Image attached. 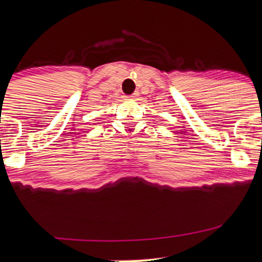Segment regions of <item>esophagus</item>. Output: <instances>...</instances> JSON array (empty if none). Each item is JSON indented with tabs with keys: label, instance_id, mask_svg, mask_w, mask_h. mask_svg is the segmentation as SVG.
<instances>
[{
	"label": "esophagus",
	"instance_id": "1",
	"mask_svg": "<svg viewBox=\"0 0 262 262\" xmlns=\"http://www.w3.org/2000/svg\"><path fill=\"white\" fill-rule=\"evenodd\" d=\"M138 97H139V92H134L133 95L129 96V100H133V101H135V100H138Z\"/></svg>",
	"mask_w": 262,
	"mask_h": 262
}]
</instances>
